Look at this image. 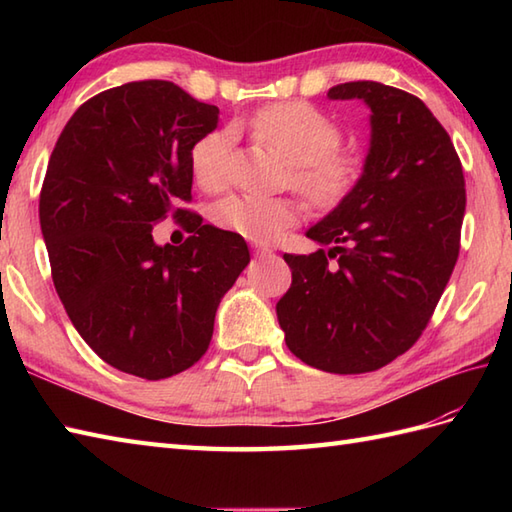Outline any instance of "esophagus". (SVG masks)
<instances>
[{"label":"esophagus","instance_id":"esophagus-1","mask_svg":"<svg viewBox=\"0 0 512 512\" xmlns=\"http://www.w3.org/2000/svg\"><path fill=\"white\" fill-rule=\"evenodd\" d=\"M253 250H255V255H268V253H273V248H270L268 244H262V242H255V244H253Z\"/></svg>","mask_w":512,"mask_h":512}]
</instances>
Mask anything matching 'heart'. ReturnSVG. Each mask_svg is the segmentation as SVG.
I'll use <instances>...</instances> for the list:
<instances>
[{
    "mask_svg": "<svg viewBox=\"0 0 512 512\" xmlns=\"http://www.w3.org/2000/svg\"><path fill=\"white\" fill-rule=\"evenodd\" d=\"M259 143L275 147L295 162V187L317 209H334L350 198L365 173L358 151L343 149L345 132L339 121L306 101L266 105L246 121ZM233 132L213 129L191 147V171L198 187L220 191L228 180ZM215 226L255 242H266L295 224L301 204L292 198H255L233 193L211 211Z\"/></svg>",
    "mask_w": 512,
    "mask_h": 512,
    "instance_id": "heart-1",
    "label": "heart"
}]
</instances>
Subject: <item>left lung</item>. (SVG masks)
I'll return each instance as SVG.
<instances>
[{
    "mask_svg": "<svg viewBox=\"0 0 512 512\" xmlns=\"http://www.w3.org/2000/svg\"><path fill=\"white\" fill-rule=\"evenodd\" d=\"M328 96L369 105L372 147L354 193L308 231L330 248L284 255L292 286L277 319L303 363L365 374L405 354L433 317L460 255L464 173L418 96L376 81Z\"/></svg>",
    "mask_w": 512,
    "mask_h": 512,
    "instance_id": "1",
    "label": "left lung"
}]
</instances>
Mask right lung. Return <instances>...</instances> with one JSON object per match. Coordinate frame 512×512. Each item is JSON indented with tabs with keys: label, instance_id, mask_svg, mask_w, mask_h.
Instances as JSON below:
<instances>
[{
	"label": "right lung",
	"instance_id": "right-lung-1",
	"mask_svg": "<svg viewBox=\"0 0 512 512\" xmlns=\"http://www.w3.org/2000/svg\"><path fill=\"white\" fill-rule=\"evenodd\" d=\"M217 114L169 81H132L85 101L50 156L39 222L54 288L83 341L125 374L160 380L198 363L250 262L242 235L178 206ZM167 216L192 233L184 245L150 237Z\"/></svg>",
	"mask_w": 512,
	"mask_h": 512
}]
</instances>
